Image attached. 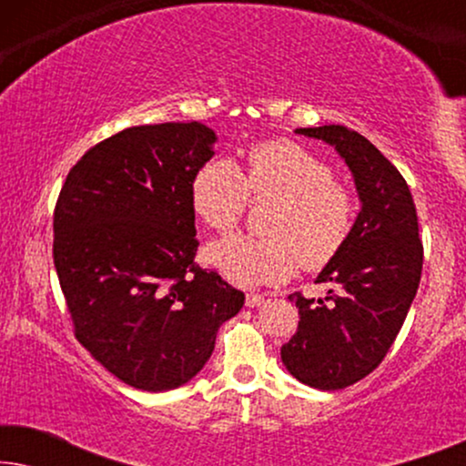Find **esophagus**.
<instances>
[{
  "instance_id": "34e87169",
  "label": "esophagus",
  "mask_w": 466,
  "mask_h": 466,
  "mask_svg": "<svg viewBox=\"0 0 466 466\" xmlns=\"http://www.w3.org/2000/svg\"><path fill=\"white\" fill-rule=\"evenodd\" d=\"M265 303V297L258 295V292H248L246 295V305L248 308H258V305Z\"/></svg>"
}]
</instances>
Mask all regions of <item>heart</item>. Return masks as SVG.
I'll return each mask as SVG.
<instances>
[{
  "instance_id": "b5f03b06",
  "label": "heart",
  "mask_w": 466,
  "mask_h": 466,
  "mask_svg": "<svg viewBox=\"0 0 466 466\" xmlns=\"http://www.w3.org/2000/svg\"><path fill=\"white\" fill-rule=\"evenodd\" d=\"M276 199L267 231L271 235H231L209 248V260L239 286L289 278L301 263L318 271L343 250L356 218V197L333 167L290 139L252 144L238 167L227 158H209L190 184L195 214L227 233L246 214L248 201Z\"/></svg>"
}]
</instances>
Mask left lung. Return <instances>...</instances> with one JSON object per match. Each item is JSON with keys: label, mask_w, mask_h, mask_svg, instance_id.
<instances>
[{"label": "left lung", "mask_w": 466, "mask_h": 466, "mask_svg": "<svg viewBox=\"0 0 466 466\" xmlns=\"http://www.w3.org/2000/svg\"><path fill=\"white\" fill-rule=\"evenodd\" d=\"M335 146L352 169L362 209L343 250L324 267V299H289L297 333L282 360L299 381L320 390L352 386L380 367L403 327L422 276L424 248L405 177L360 133L341 125L297 129Z\"/></svg>", "instance_id": "obj_1"}]
</instances>
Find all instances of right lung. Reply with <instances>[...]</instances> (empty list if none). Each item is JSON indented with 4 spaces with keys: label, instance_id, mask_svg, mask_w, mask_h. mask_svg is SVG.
<instances>
[{
    "label": "right lung",
    "instance_id": "1",
    "mask_svg": "<svg viewBox=\"0 0 466 466\" xmlns=\"http://www.w3.org/2000/svg\"><path fill=\"white\" fill-rule=\"evenodd\" d=\"M214 142L197 120L129 127L86 150L56 199L53 258L76 339L139 390L195 378L244 305L195 263L190 184Z\"/></svg>",
    "mask_w": 466,
    "mask_h": 466
}]
</instances>
